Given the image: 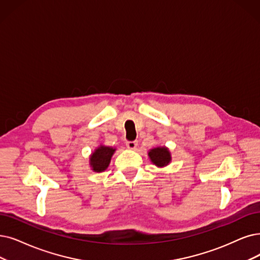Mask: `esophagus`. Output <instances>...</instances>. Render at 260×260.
Wrapping results in <instances>:
<instances>
[{"label":"esophagus","mask_w":260,"mask_h":260,"mask_svg":"<svg viewBox=\"0 0 260 260\" xmlns=\"http://www.w3.org/2000/svg\"><path fill=\"white\" fill-rule=\"evenodd\" d=\"M126 146H127L129 149L134 150V149L137 148V146H138V142H137V141H129V142H126Z\"/></svg>","instance_id":"obj_1"}]
</instances>
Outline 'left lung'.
Instances as JSON below:
<instances>
[{"label": "left lung", "mask_w": 260, "mask_h": 260, "mask_svg": "<svg viewBox=\"0 0 260 260\" xmlns=\"http://www.w3.org/2000/svg\"><path fill=\"white\" fill-rule=\"evenodd\" d=\"M148 157L152 164L158 168H165L172 162V154L166 146H157L148 151Z\"/></svg>", "instance_id": "1"}]
</instances>
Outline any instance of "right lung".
Wrapping results in <instances>:
<instances>
[{
  "instance_id": "right-lung-1",
  "label": "right lung",
  "mask_w": 260,
  "mask_h": 260,
  "mask_svg": "<svg viewBox=\"0 0 260 260\" xmlns=\"http://www.w3.org/2000/svg\"><path fill=\"white\" fill-rule=\"evenodd\" d=\"M115 151H116V148L100 144L99 146L89 155L90 169L96 173L106 171L109 168L111 159Z\"/></svg>"
}]
</instances>
